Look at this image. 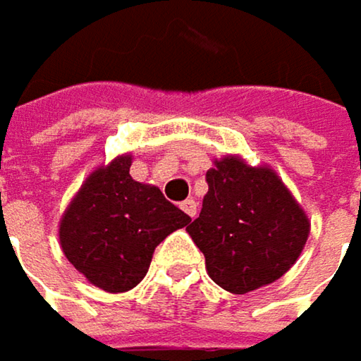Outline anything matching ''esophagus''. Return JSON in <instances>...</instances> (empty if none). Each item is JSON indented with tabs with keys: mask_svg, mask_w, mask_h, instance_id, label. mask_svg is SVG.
<instances>
[{
	"mask_svg": "<svg viewBox=\"0 0 361 361\" xmlns=\"http://www.w3.org/2000/svg\"><path fill=\"white\" fill-rule=\"evenodd\" d=\"M180 207H181V211L188 214V216H192V219L196 216V207H198V204H196V200L188 198V200H183V202H181Z\"/></svg>",
	"mask_w": 361,
	"mask_h": 361,
	"instance_id": "1",
	"label": "esophagus"
}]
</instances>
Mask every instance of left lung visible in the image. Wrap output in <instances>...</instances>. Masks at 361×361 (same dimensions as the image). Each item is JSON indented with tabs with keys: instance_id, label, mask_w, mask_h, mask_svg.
<instances>
[{
	"instance_id": "8db88e82",
	"label": "left lung",
	"mask_w": 361,
	"mask_h": 361,
	"mask_svg": "<svg viewBox=\"0 0 361 361\" xmlns=\"http://www.w3.org/2000/svg\"><path fill=\"white\" fill-rule=\"evenodd\" d=\"M209 192L190 238L207 260L209 277L231 293H247L283 277L300 258L310 221L271 167L240 157L214 161Z\"/></svg>"
}]
</instances>
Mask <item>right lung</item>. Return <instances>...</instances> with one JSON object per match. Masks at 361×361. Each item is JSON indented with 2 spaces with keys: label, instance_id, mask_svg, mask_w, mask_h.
Masks as SVG:
<instances>
[{
  "label": "right lung",
  "instance_id": "right-lung-1",
  "mask_svg": "<svg viewBox=\"0 0 361 361\" xmlns=\"http://www.w3.org/2000/svg\"><path fill=\"white\" fill-rule=\"evenodd\" d=\"M132 154L94 169L59 221L66 258L92 285L121 293L148 273L152 252L190 223L157 185L132 180Z\"/></svg>",
  "mask_w": 361,
  "mask_h": 361
}]
</instances>
